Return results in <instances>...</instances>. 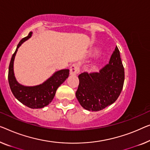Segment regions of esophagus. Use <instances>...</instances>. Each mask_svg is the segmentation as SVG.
<instances>
[{
    "mask_svg": "<svg viewBox=\"0 0 150 150\" xmlns=\"http://www.w3.org/2000/svg\"><path fill=\"white\" fill-rule=\"evenodd\" d=\"M79 67L77 63L73 64L70 67V74L71 75H75L79 73Z\"/></svg>",
    "mask_w": 150,
    "mask_h": 150,
    "instance_id": "obj_1",
    "label": "esophagus"
}]
</instances>
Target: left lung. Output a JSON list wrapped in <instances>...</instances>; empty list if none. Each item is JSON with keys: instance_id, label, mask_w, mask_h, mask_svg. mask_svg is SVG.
<instances>
[{"instance_id": "left-lung-1", "label": "left lung", "mask_w": 150, "mask_h": 150, "mask_svg": "<svg viewBox=\"0 0 150 150\" xmlns=\"http://www.w3.org/2000/svg\"><path fill=\"white\" fill-rule=\"evenodd\" d=\"M79 83L75 95L83 108L99 111L113 104L123 88L125 70L116 46L108 64L99 72H83L79 76Z\"/></svg>"}]
</instances>
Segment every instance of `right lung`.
<instances>
[{"instance_id":"1","label":"right lung","mask_w":150,"mask_h":150,"mask_svg":"<svg viewBox=\"0 0 150 150\" xmlns=\"http://www.w3.org/2000/svg\"><path fill=\"white\" fill-rule=\"evenodd\" d=\"M32 32H30L28 36L23 38L17 46L9 64L8 80V83L14 96L22 104L31 108H42L52 101L58 88L69 77V69L59 71L39 86L28 87L20 85L16 81L13 72V62L17 49L24 42L30 38Z\"/></svg>"}]
</instances>
